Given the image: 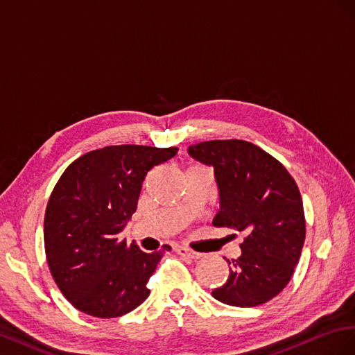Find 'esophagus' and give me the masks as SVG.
I'll list each match as a JSON object with an SVG mask.
<instances>
[{
	"label": "esophagus",
	"instance_id": "obj_1",
	"mask_svg": "<svg viewBox=\"0 0 355 355\" xmlns=\"http://www.w3.org/2000/svg\"><path fill=\"white\" fill-rule=\"evenodd\" d=\"M178 254L180 256H183V257H187V259H199L202 254L200 252H198V251H193V250H190V248H187V247H178Z\"/></svg>",
	"mask_w": 355,
	"mask_h": 355
}]
</instances>
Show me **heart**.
Instances as JSON below:
<instances>
[{
    "mask_svg": "<svg viewBox=\"0 0 355 355\" xmlns=\"http://www.w3.org/2000/svg\"><path fill=\"white\" fill-rule=\"evenodd\" d=\"M191 168H198V166H190V169H191Z\"/></svg>",
    "mask_w": 355,
    "mask_h": 355,
    "instance_id": "heart-1",
    "label": "heart"
}]
</instances>
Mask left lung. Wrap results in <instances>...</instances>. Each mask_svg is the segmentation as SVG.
Returning a JSON list of instances; mask_svg holds the SVG:
<instances>
[{
  "instance_id": "left-lung-1",
  "label": "left lung",
  "mask_w": 355,
  "mask_h": 355,
  "mask_svg": "<svg viewBox=\"0 0 355 355\" xmlns=\"http://www.w3.org/2000/svg\"><path fill=\"white\" fill-rule=\"evenodd\" d=\"M214 166L220 211L212 225L244 232L242 254L227 260L229 278L212 296L230 306L269 302L291 279L306 235L299 187L286 166L242 139H214L189 147Z\"/></svg>"
}]
</instances>
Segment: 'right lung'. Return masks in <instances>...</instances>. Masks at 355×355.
Instances as JSON below:
<instances>
[{
  "label": "right lung",
  "instance_id": "obj_1",
  "mask_svg": "<svg viewBox=\"0 0 355 355\" xmlns=\"http://www.w3.org/2000/svg\"><path fill=\"white\" fill-rule=\"evenodd\" d=\"M177 151L108 146L76 159L58 180L46 208L44 250L56 286L76 309L116 318L148 297L162 251L128 245L120 232L137 209L148 171Z\"/></svg>",
  "mask_w": 355,
  "mask_h": 355
}]
</instances>
